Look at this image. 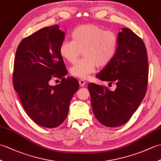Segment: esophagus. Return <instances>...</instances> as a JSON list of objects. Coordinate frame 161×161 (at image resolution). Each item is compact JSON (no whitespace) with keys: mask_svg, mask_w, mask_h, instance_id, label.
<instances>
[{"mask_svg":"<svg viewBox=\"0 0 161 161\" xmlns=\"http://www.w3.org/2000/svg\"><path fill=\"white\" fill-rule=\"evenodd\" d=\"M86 81L84 80H79V84H80V86L81 87H83L85 84H86Z\"/></svg>","mask_w":161,"mask_h":161,"instance_id":"34e87169","label":"esophagus"}]
</instances>
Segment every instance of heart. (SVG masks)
Wrapping results in <instances>:
<instances>
[{
  "mask_svg": "<svg viewBox=\"0 0 161 161\" xmlns=\"http://www.w3.org/2000/svg\"><path fill=\"white\" fill-rule=\"evenodd\" d=\"M73 41L64 40L59 53L63 59L74 63L82 52V59L70 68L72 76L86 79L97 66L104 67L114 59L118 47V37L111 30H104L94 24L77 27L72 32Z\"/></svg>",
  "mask_w": 161,
  "mask_h": 161,
  "instance_id": "b5f03b06",
  "label": "heart"
}]
</instances>
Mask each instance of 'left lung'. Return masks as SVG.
<instances>
[{"label":"left lung","mask_w":161,"mask_h":161,"mask_svg":"<svg viewBox=\"0 0 161 161\" xmlns=\"http://www.w3.org/2000/svg\"><path fill=\"white\" fill-rule=\"evenodd\" d=\"M115 57L96 77L117 85L114 91L89 83L92 108L95 118L108 127L129 121L144 98L148 83L149 65L144 42L129 28L118 33ZM109 83V84H110Z\"/></svg>","instance_id":"obj_1"}]
</instances>
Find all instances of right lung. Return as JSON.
I'll use <instances>...</instances> for the list:
<instances>
[{"label":"right lung","instance_id":"add662e5","mask_svg":"<svg viewBox=\"0 0 161 161\" xmlns=\"http://www.w3.org/2000/svg\"><path fill=\"white\" fill-rule=\"evenodd\" d=\"M59 28L46 27L23 39L14 63V88L24 109L34 122L46 128L57 127L66 119L79 89L76 79L64 77L68 71L59 48L65 34ZM54 78L62 81L51 86Z\"/></svg>","mask_w":161,"mask_h":161}]
</instances>
